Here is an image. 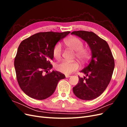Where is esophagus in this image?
<instances>
[{
  "label": "esophagus",
  "mask_w": 127,
  "mask_h": 127,
  "mask_svg": "<svg viewBox=\"0 0 127 127\" xmlns=\"http://www.w3.org/2000/svg\"><path fill=\"white\" fill-rule=\"evenodd\" d=\"M70 77V76H69V75H66V78H69V77Z\"/></svg>",
  "instance_id": "1"
}]
</instances>
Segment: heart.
I'll return each mask as SVG.
<instances>
[{"label":"heart","mask_w":127,"mask_h":127,"mask_svg":"<svg viewBox=\"0 0 127 127\" xmlns=\"http://www.w3.org/2000/svg\"><path fill=\"white\" fill-rule=\"evenodd\" d=\"M67 47L72 50L76 52V56L82 62L86 61L90 57L88 50L83 48V42L76 37H71L67 39L64 42ZM53 56L56 59L60 58L62 55V47L60 43L57 44L53 49ZM79 68L78 64L76 62L70 63L63 61L57 64L56 66V69L66 75L70 74L72 72L77 70Z\"/></svg>","instance_id":"obj_1"}]
</instances>
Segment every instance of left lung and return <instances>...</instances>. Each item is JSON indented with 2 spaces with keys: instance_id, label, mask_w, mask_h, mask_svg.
<instances>
[{
  "instance_id": "1",
  "label": "left lung",
  "mask_w": 127,
  "mask_h": 127,
  "mask_svg": "<svg viewBox=\"0 0 127 127\" xmlns=\"http://www.w3.org/2000/svg\"><path fill=\"white\" fill-rule=\"evenodd\" d=\"M88 44L92 57L87 66L80 72L79 82L73 87V92L82 100L90 101L100 96L111 80L114 68V60L107 42L92 32L78 31L71 32Z\"/></svg>"
}]
</instances>
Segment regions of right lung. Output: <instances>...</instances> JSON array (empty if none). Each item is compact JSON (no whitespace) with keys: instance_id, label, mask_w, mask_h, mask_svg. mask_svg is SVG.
<instances>
[{"instance_id":"1","label":"right lung","mask_w":127,"mask_h":127,"mask_svg":"<svg viewBox=\"0 0 127 127\" xmlns=\"http://www.w3.org/2000/svg\"><path fill=\"white\" fill-rule=\"evenodd\" d=\"M70 33L40 32L23 41L19 45L14 66L17 80L22 90L30 97L42 100L54 93L57 84L64 79V74L52 70L50 60L58 42Z\"/></svg>"}]
</instances>
